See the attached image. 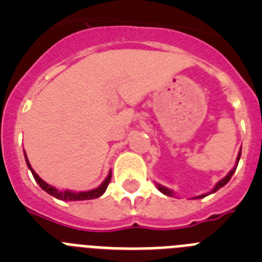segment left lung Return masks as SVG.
Masks as SVG:
<instances>
[{"label": "left lung", "instance_id": "8db88e82", "mask_svg": "<svg viewBox=\"0 0 262 262\" xmlns=\"http://www.w3.org/2000/svg\"><path fill=\"white\" fill-rule=\"evenodd\" d=\"M240 156H242V152H239V155H237V159H236V165H235V168H233L232 170H231V172L228 173V174H227L226 177L223 178V180H221V181L217 182V184H216V186H215L214 189H212V190H211V193H215V191H216V190H219V189H221V187H223L224 185L227 184V182L230 181V180H231V177H232V174H233V173H235V170H236V166H237V164H239ZM157 189H159V190L161 191V193H164V194H165V195H173V191H172V190H169V189H166V187L161 186V185H157ZM209 194H210V193H209ZM209 194H202V195H200V196H195V198H203V196L209 195Z\"/></svg>", "mask_w": 262, "mask_h": 262}]
</instances>
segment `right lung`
<instances>
[{"mask_svg": "<svg viewBox=\"0 0 262 262\" xmlns=\"http://www.w3.org/2000/svg\"><path fill=\"white\" fill-rule=\"evenodd\" d=\"M25 157H26V163H27V166H29V169L31 170L32 176H34V178H35V181L38 182L39 186L43 189L45 191H47L50 195L55 196V198H57V200H61V201H86V200H94V198H98V196L102 195L103 193L106 191V189H107L108 184H110V180H111V172L108 173V176L106 177L105 181L102 182V184L99 185L97 189H93V190H89V191H78V193H76V191H69V190H57V189H55V187L50 186V185L47 184V182H45L43 180H41L40 177H39L38 174H36L35 172H34V169L31 168V165H30L29 160H27V156L26 154H25Z\"/></svg>", "mask_w": 262, "mask_h": 262, "instance_id": "add662e5", "label": "right lung"}]
</instances>
